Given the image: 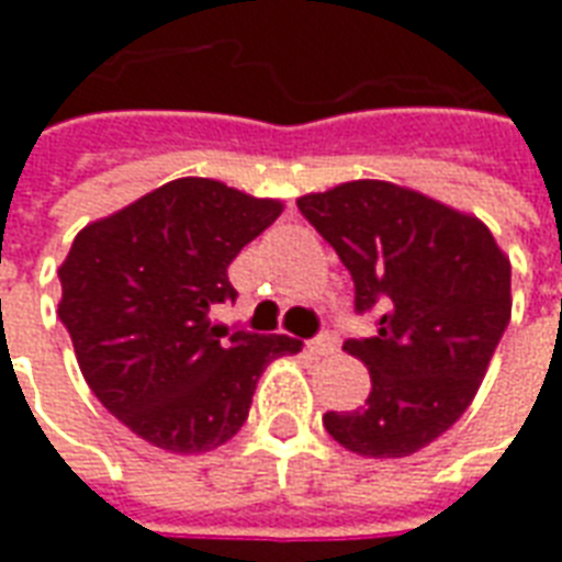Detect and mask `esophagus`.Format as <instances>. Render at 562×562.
I'll return each instance as SVG.
<instances>
[{"label":"esophagus","mask_w":562,"mask_h":562,"mask_svg":"<svg viewBox=\"0 0 562 562\" xmlns=\"http://www.w3.org/2000/svg\"><path fill=\"white\" fill-rule=\"evenodd\" d=\"M337 349V340L330 334H318L313 340H306V352L310 355H330Z\"/></svg>","instance_id":"34e87169"}]
</instances>
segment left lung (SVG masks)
Instances as JSON below:
<instances>
[{
    "instance_id": "1",
    "label": "left lung",
    "mask_w": 562,
    "mask_h": 562,
    "mask_svg": "<svg viewBox=\"0 0 562 562\" xmlns=\"http://www.w3.org/2000/svg\"><path fill=\"white\" fill-rule=\"evenodd\" d=\"M297 210L340 256L355 313L373 337L342 349L370 370L358 413H325L342 448L406 458L467 413L512 316V265L494 234L458 210L382 180L297 198Z\"/></svg>"
}]
</instances>
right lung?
Instances as JSON below:
<instances>
[{"mask_svg":"<svg viewBox=\"0 0 562 562\" xmlns=\"http://www.w3.org/2000/svg\"><path fill=\"white\" fill-rule=\"evenodd\" d=\"M280 213V201L183 177L75 237L59 322L92 394L149 446L198 454L228 442L261 370L301 352V340L213 318L237 297L228 265Z\"/></svg>","mask_w":562,"mask_h":562,"instance_id":"add662e5","label":"right lung"}]
</instances>
